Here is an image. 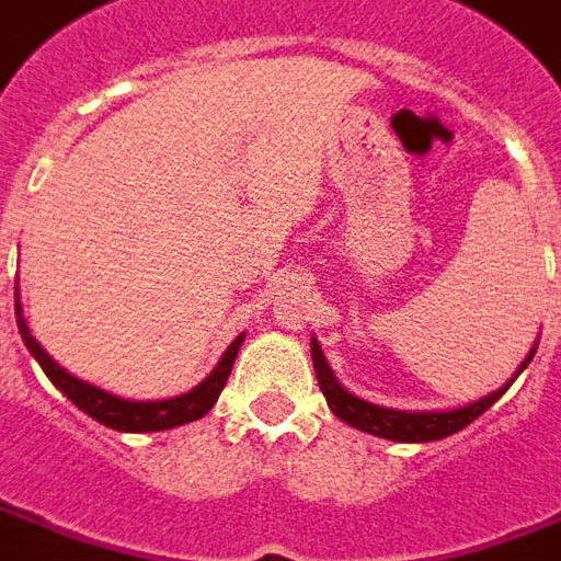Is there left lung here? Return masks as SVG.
Here are the masks:
<instances>
[{"label": "left lung", "instance_id": "8db88e82", "mask_svg": "<svg viewBox=\"0 0 561 561\" xmlns=\"http://www.w3.org/2000/svg\"><path fill=\"white\" fill-rule=\"evenodd\" d=\"M535 351H529L526 356V363L520 365V371H524L529 359H533ZM312 363H314V375H318V383H321V392L327 396V404L333 410L335 416L347 422V425H354L359 431H368V434H375V437H386V439H398V443H431V439H443L455 434V431L467 428L472 419H479L484 410L496 404L502 396H505V389L514 383V377L508 383L496 389L493 396L481 398L470 408H460V410H449V413H404V410H389V408H377V404H368L363 398L351 396V392H344L339 380L330 371V365L323 359L321 347L318 342H312Z\"/></svg>", "mask_w": 561, "mask_h": 561}]
</instances>
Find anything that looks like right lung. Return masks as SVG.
Listing matches in <instances>:
<instances>
[{
	"instance_id": "right-lung-1",
	"label": "right lung",
	"mask_w": 561,
	"mask_h": 561,
	"mask_svg": "<svg viewBox=\"0 0 561 561\" xmlns=\"http://www.w3.org/2000/svg\"><path fill=\"white\" fill-rule=\"evenodd\" d=\"M16 327H20L23 342H26L32 356L41 363V368L47 371L49 380L59 386L61 392H65L82 413H89L91 419H98L106 428L136 431V434H142V431L175 428V425L196 422V419L205 416L207 410L217 404L219 392H222V386H226L228 375H231L234 356H238L240 344H243V335H238L234 342L228 344L226 356L219 359V365L214 368V375L207 377L205 383H198L193 392H186V396L169 398V401H124V398H115L110 396V392H103L98 386L82 383V380L70 377L65 368H59V365L53 363L47 356V351H44V347L32 339V333H28L26 321H23V314H20V300H16Z\"/></svg>"
}]
</instances>
